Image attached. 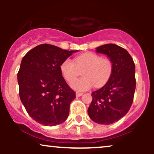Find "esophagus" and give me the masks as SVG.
I'll return each mask as SVG.
<instances>
[{"label":"esophagus","mask_w":154,"mask_h":154,"mask_svg":"<svg viewBox=\"0 0 154 154\" xmlns=\"http://www.w3.org/2000/svg\"><path fill=\"white\" fill-rule=\"evenodd\" d=\"M82 93H78V92H77V93H76V96L77 97H80V96H82Z\"/></svg>","instance_id":"1"}]
</instances>
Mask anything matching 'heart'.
<instances>
[{"label": "heart", "instance_id": "obj_1", "mask_svg": "<svg viewBox=\"0 0 154 154\" xmlns=\"http://www.w3.org/2000/svg\"><path fill=\"white\" fill-rule=\"evenodd\" d=\"M63 78L67 82L73 81L83 71V77L71 83V88L76 91H86L93 85L100 87L106 84L112 72V63L109 59H100L98 55L88 52L77 56L75 63L67 59L60 66Z\"/></svg>", "mask_w": 154, "mask_h": 154}]
</instances>
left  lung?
I'll return each instance as SVG.
<instances>
[{"mask_svg": "<svg viewBox=\"0 0 154 154\" xmlns=\"http://www.w3.org/2000/svg\"><path fill=\"white\" fill-rule=\"evenodd\" d=\"M95 49L111 61L112 72L103 87L92 93L88 114L95 123L108 125L119 121L131 107L136 86L135 65L128 51L116 44Z\"/></svg>", "mask_w": 154, "mask_h": 154, "instance_id": "obj_1", "label": "left lung"}]
</instances>
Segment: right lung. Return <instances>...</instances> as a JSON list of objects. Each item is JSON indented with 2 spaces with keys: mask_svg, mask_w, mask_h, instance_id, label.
I'll return each instance as SVG.
<instances>
[{
  "mask_svg": "<svg viewBox=\"0 0 154 154\" xmlns=\"http://www.w3.org/2000/svg\"><path fill=\"white\" fill-rule=\"evenodd\" d=\"M77 51L41 44L23 57L17 74L19 97L26 112L37 122L51 127L68 117L76 95L63 79L60 66Z\"/></svg>",
  "mask_w": 154,
  "mask_h": 154,
  "instance_id": "1",
  "label": "right lung"
}]
</instances>
